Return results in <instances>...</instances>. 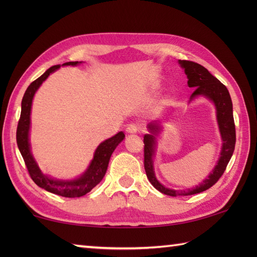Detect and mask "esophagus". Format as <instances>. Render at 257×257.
<instances>
[{"label":"esophagus","instance_id":"obj_1","mask_svg":"<svg viewBox=\"0 0 257 257\" xmlns=\"http://www.w3.org/2000/svg\"><path fill=\"white\" fill-rule=\"evenodd\" d=\"M125 130H127L128 134H137L140 130V125L138 123H130L127 125Z\"/></svg>","mask_w":257,"mask_h":257}]
</instances>
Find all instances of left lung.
Here are the masks:
<instances>
[{
	"mask_svg": "<svg viewBox=\"0 0 257 257\" xmlns=\"http://www.w3.org/2000/svg\"><path fill=\"white\" fill-rule=\"evenodd\" d=\"M181 67L184 68V73L188 77V86L193 87L195 90L191 95V100L198 96H204L209 98L210 100L214 102L216 109V119L219 123L221 137L223 140L221 157L215 168L209 174L203 182L196 185L193 189H189L188 191H176L172 189L166 188L158 181L155 171H154V156H155V147H156V136L160 132V124L158 122H151L148 124V129L150 134L145 135L144 144H145V170L147 173V178L149 179L150 183L154 187L160 191L161 193L170 195V196H179V195H192L211 188L214 185L224 173L228 161L231 160V157L235 148V124H234L233 118V105L231 100L230 92L226 87L221 81L215 78L209 70L202 65L190 62V61H179Z\"/></svg>",
	"mask_w": 257,
	"mask_h": 257,
	"instance_id": "8db88e82",
	"label": "left lung"
}]
</instances>
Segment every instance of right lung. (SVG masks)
<instances>
[{
  "instance_id": "add662e5",
  "label": "right lung",
  "mask_w": 257,
  "mask_h": 257,
  "mask_svg": "<svg viewBox=\"0 0 257 257\" xmlns=\"http://www.w3.org/2000/svg\"><path fill=\"white\" fill-rule=\"evenodd\" d=\"M81 62H68L63 65L64 66H68V65L75 66V65H78ZM59 67H61L59 65H55V66L48 68L41 77H38L27 87L23 96V99H22L21 117L19 120L18 130H16V143H18L20 152L24 159L27 171H29L33 181L38 187L48 191L51 193L65 196V198H79V196H83L86 193L90 192L91 189H94L101 181L107 171L108 163L109 160H110L112 152L116 149V147L123 140L124 134L120 132L117 135H114L113 137L105 140L98 146V148L95 151L94 159L91 160L88 169L77 179L70 180V181H65V180L52 179L42 173L41 169L38 168L36 161L32 156L29 141L32 101L38 87L50 76V74L55 72Z\"/></svg>"
}]
</instances>
